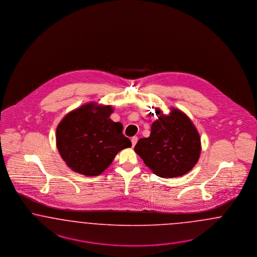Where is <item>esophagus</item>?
Returning a JSON list of instances; mask_svg holds the SVG:
<instances>
[{
  "mask_svg": "<svg viewBox=\"0 0 257 257\" xmlns=\"http://www.w3.org/2000/svg\"><path fill=\"white\" fill-rule=\"evenodd\" d=\"M131 142H132V146H135L136 145V144L138 143V138L137 137H133L132 138V140H131Z\"/></svg>",
  "mask_w": 257,
  "mask_h": 257,
  "instance_id": "1",
  "label": "esophagus"
}]
</instances>
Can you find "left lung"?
I'll use <instances>...</instances> for the list:
<instances>
[{
  "mask_svg": "<svg viewBox=\"0 0 257 257\" xmlns=\"http://www.w3.org/2000/svg\"><path fill=\"white\" fill-rule=\"evenodd\" d=\"M155 113L158 119L152 123L150 136L138 142L135 152L159 177L184 176L199 161L202 150L199 132L187 114L175 107L168 114L160 108Z\"/></svg>",
  "mask_w": 257,
  "mask_h": 257,
  "instance_id": "1",
  "label": "left lung"
}]
</instances>
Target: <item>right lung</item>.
<instances>
[{
	"instance_id": "add662e5",
	"label": "right lung",
	"mask_w": 257,
	"mask_h": 257,
	"mask_svg": "<svg viewBox=\"0 0 257 257\" xmlns=\"http://www.w3.org/2000/svg\"><path fill=\"white\" fill-rule=\"evenodd\" d=\"M114 108L86 103L67 113L56 128V146L72 171L85 176L100 175L116 154L132 146L122 134L123 125L110 115Z\"/></svg>"
}]
</instances>
